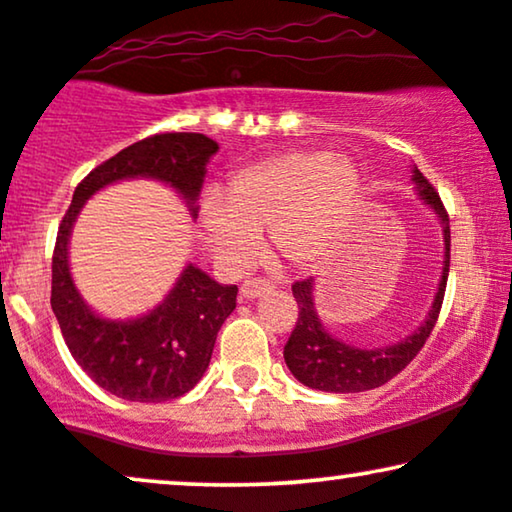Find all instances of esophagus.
<instances>
[{
    "label": "esophagus",
    "instance_id": "1",
    "mask_svg": "<svg viewBox=\"0 0 512 512\" xmlns=\"http://www.w3.org/2000/svg\"><path fill=\"white\" fill-rule=\"evenodd\" d=\"M272 291H274V283L269 281V279H260V276H257V279L245 281L243 286H240V295H243L245 300L260 298V295H264V293H272Z\"/></svg>",
    "mask_w": 512,
    "mask_h": 512
}]
</instances>
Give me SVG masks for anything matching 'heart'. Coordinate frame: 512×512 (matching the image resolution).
<instances>
[{
  "mask_svg": "<svg viewBox=\"0 0 512 512\" xmlns=\"http://www.w3.org/2000/svg\"><path fill=\"white\" fill-rule=\"evenodd\" d=\"M360 174L346 157L293 150L236 171L221 197L202 207V229L219 260L243 267L269 229L276 255L312 267L357 205Z\"/></svg>",
  "mask_w": 512,
  "mask_h": 512,
  "instance_id": "heart-1",
  "label": "heart"
}]
</instances>
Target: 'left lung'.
Here are the masks:
<instances>
[{
	"instance_id": "left-lung-1",
	"label": "left lung",
	"mask_w": 512,
	"mask_h": 512,
	"mask_svg": "<svg viewBox=\"0 0 512 512\" xmlns=\"http://www.w3.org/2000/svg\"><path fill=\"white\" fill-rule=\"evenodd\" d=\"M412 181H415L417 195L434 209L443 229V272L439 291L434 295L432 310L417 331L405 341L393 343L386 348H355L338 341L324 329L322 319L315 310V279H303L293 283V298L298 303V322L291 331L283 360L300 384L326 393H360L377 389V386L391 381L396 374L410 365L412 357L420 353L429 334H432L436 319H439L443 293H446L448 267H451V226H448V212L443 207L439 193L432 183L422 176L417 166H412Z\"/></svg>"
}]
</instances>
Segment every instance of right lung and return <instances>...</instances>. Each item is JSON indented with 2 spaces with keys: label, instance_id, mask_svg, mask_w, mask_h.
<instances>
[{
  "label": "right lung",
  "instance_id": "right-lung-1",
  "mask_svg": "<svg viewBox=\"0 0 512 512\" xmlns=\"http://www.w3.org/2000/svg\"><path fill=\"white\" fill-rule=\"evenodd\" d=\"M219 145L202 133H159L128 145L78 183L59 224L52 255V310L73 360L123 400L164 403L188 393L212 360L221 324L236 310V286L209 279L188 264L169 295L138 319H104L80 298L69 269L73 221L97 190L126 178H155L186 200L197 217L207 162Z\"/></svg>",
  "mask_w": 512,
  "mask_h": 512
}]
</instances>
